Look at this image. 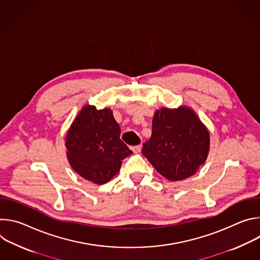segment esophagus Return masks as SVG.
<instances>
[{
    "label": "esophagus",
    "instance_id": "obj_1",
    "mask_svg": "<svg viewBox=\"0 0 260 260\" xmlns=\"http://www.w3.org/2000/svg\"><path fill=\"white\" fill-rule=\"evenodd\" d=\"M142 149V146L141 145H138V146H133L131 147V150L134 152V153H139Z\"/></svg>",
    "mask_w": 260,
    "mask_h": 260
}]
</instances>
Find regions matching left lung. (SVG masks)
Here are the masks:
<instances>
[{
	"mask_svg": "<svg viewBox=\"0 0 260 260\" xmlns=\"http://www.w3.org/2000/svg\"><path fill=\"white\" fill-rule=\"evenodd\" d=\"M210 150V132L188 106L155 111L152 135L143 144L142 154L170 181L194 175L206 162Z\"/></svg>",
	"mask_w": 260,
	"mask_h": 260,
	"instance_id": "obj_1",
	"label": "left lung"
}]
</instances>
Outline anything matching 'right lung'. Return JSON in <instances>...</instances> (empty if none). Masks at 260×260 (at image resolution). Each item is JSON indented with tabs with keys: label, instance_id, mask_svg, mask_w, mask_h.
<instances>
[{
	"label": "right lung",
	"instance_id": "obj_1",
	"mask_svg": "<svg viewBox=\"0 0 260 260\" xmlns=\"http://www.w3.org/2000/svg\"><path fill=\"white\" fill-rule=\"evenodd\" d=\"M64 141L71 168L98 185L112 179L120 171L122 160L133 153L120 140V126L109 108L83 106Z\"/></svg>",
	"mask_w": 260,
	"mask_h": 260
}]
</instances>
